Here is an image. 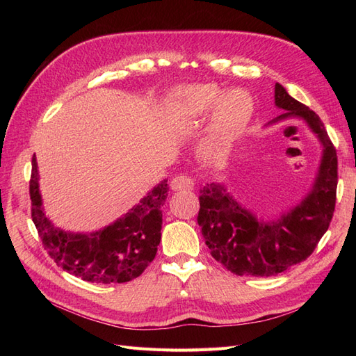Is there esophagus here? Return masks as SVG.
I'll list each match as a JSON object with an SVG mask.
<instances>
[{
	"instance_id": "esophagus-1",
	"label": "esophagus",
	"mask_w": 356,
	"mask_h": 356,
	"mask_svg": "<svg viewBox=\"0 0 356 356\" xmlns=\"http://www.w3.org/2000/svg\"><path fill=\"white\" fill-rule=\"evenodd\" d=\"M170 188L175 191H184V190H193L195 188V179L186 174H179L174 179L170 181Z\"/></svg>"
}]
</instances>
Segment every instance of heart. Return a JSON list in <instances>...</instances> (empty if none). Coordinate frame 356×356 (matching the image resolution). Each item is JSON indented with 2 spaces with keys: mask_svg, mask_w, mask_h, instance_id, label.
<instances>
[{
  "mask_svg": "<svg viewBox=\"0 0 356 356\" xmlns=\"http://www.w3.org/2000/svg\"><path fill=\"white\" fill-rule=\"evenodd\" d=\"M215 84H195L178 92V110L184 115H200L215 105L207 145L221 149L250 118L252 99L242 89H230L220 95Z\"/></svg>",
  "mask_w": 356,
  "mask_h": 356,
  "instance_id": "heart-1",
  "label": "heart"
}]
</instances>
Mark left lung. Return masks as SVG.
<instances>
[{"instance_id":"8db88e82","label":"left lung","mask_w":356,"mask_h":356,"mask_svg":"<svg viewBox=\"0 0 356 356\" xmlns=\"http://www.w3.org/2000/svg\"><path fill=\"white\" fill-rule=\"evenodd\" d=\"M275 104L285 110L270 123L300 117L324 145L314 188L298 207L275 221L258 220L220 184L200 188L197 222L211 255L234 275L275 276L305 261L328 230L337 190V153L319 115L275 84Z\"/></svg>"}]
</instances>
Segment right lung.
Here are the masks:
<instances>
[{
    "instance_id": "right-lung-1",
    "label": "right lung",
    "mask_w": 356,
    "mask_h": 356,
    "mask_svg": "<svg viewBox=\"0 0 356 356\" xmlns=\"http://www.w3.org/2000/svg\"><path fill=\"white\" fill-rule=\"evenodd\" d=\"M168 190L163 179L136 207L102 230L89 234L62 232L42 211L34 156L29 179L31 217L44 250L63 270L86 282L123 284L138 277L154 260Z\"/></svg>"
}]
</instances>
